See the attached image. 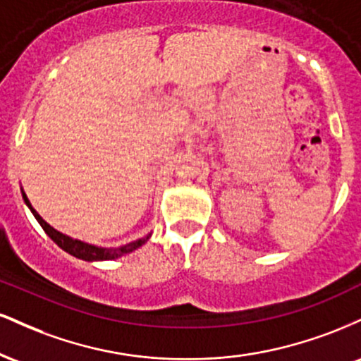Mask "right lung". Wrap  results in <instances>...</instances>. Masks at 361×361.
Here are the masks:
<instances>
[{
    "label": "right lung",
    "instance_id": "obj_1",
    "mask_svg": "<svg viewBox=\"0 0 361 361\" xmlns=\"http://www.w3.org/2000/svg\"><path fill=\"white\" fill-rule=\"evenodd\" d=\"M22 197L25 200V204L28 205V209H30V212L34 214V217L39 221L40 226H42V229L45 231V234L49 235V238L52 239L54 243L57 244V246L61 247V250H64L66 252H69V255L76 256V258L80 259H85V261H106V259H117L120 256L127 255V252H132L135 251L137 247L142 246V244L147 243V239L151 238V234L144 235V238L137 239V241H132L128 244H123V246H118V247H100V246H94V244H88L85 241H80V239H74V238H69V235L59 233V231L54 229L52 226H49L47 222L44 221L42 217H40L39 212L32 207L30 200L27 198V195L22 190Z\"/></svg>",
    "mask_w": 361,
    "mask_h": 361
}]
</instances>
